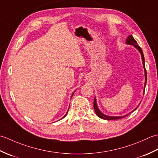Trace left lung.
<instances>
[{"mask_svg":"<svg viewBox=\"0 0 158 158\" xmlns=\"http://www.w3.org/2000/svg\"><path fill=\"white\" fill-rule=\"evenodd\" d=\"M126 43L127 44H129V45H134L135 47L136 48L138 49L139 51L140 52V54H141V56H142V60H143V66H144V69H145V85H146V83H147V71H146V69H145V58H144V55H143V51L141 48H140V46L138 45V43H137V42L135 41V39L133 38L132 35H130L128 36V38H127L126 39ZM144 91H145V89H144ZM94 110H95V112L96 113V115H98L100 118L101 119H106V120H113V119H122V118H123V117H126V116H127L128 115H130V114L132 113H130L128 114H127V115H123V116H121V117H110V116H107V115H104V114L102 113H101L100 111V110L98 109V106H97V105H96V98H94ZM137 109L136 108L134 110H135L136 109ZM133 110V111H134Z\"/></svg>","mask_w":158,"mask_h":158,"instance_id":"obj_1","label":"left lung"}]
</instances>
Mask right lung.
<instances>
[{"label": "right lung", "instance_id": "right-lung-1", "mask_svg": "<svg viewBox=\"0 0 158 158\" xmlns=\"http://www.w3.org/2000/svg\"><path fill=\"white\" fill-rule=\"evenodd\" d=\"M67 113H68V112H67ZM67 113H66V115H64V117H62V118H64V117H66V114H67Z\"/></svg>", "mask_w": 158, "mask_h": 158}]
</instances>
